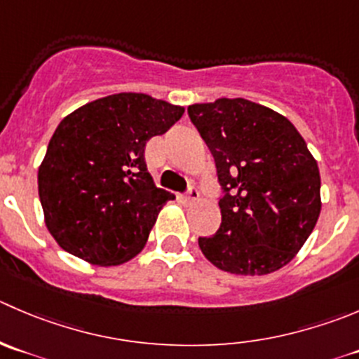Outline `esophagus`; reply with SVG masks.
I'll return each instance as SVG.
<instances>
[{"instance_id":"esophagus-1","label":"esophagus","mask_w":359,"mask_h":359,"mask_svg":"<svg viewBox=\"0 0 359 359\" xmlns=\"http://www.w3.org/2000/svg\"><path fill=\"white\" fill-rule=\"evenodd\" d=\"M198 198H200V191H198L194 186H189V189L186 191V194H182L184 203H194Z\"/></svg>"}]
</instances>
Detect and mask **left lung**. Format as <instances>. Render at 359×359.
<instances>
[{
  "mask_svg": "<svg viewBox=\"0 0 359 359\" xmlns=\"http://www.w3.org/2000/svg\"><path fill=\"white\" fill-rule=\"evenodd\" d=\"M214 156L221 226L198 245L236 276H266L290 263L321 212V177L297 128L276 110L243 98L187 109Z\"/></svg>",
  "mask_w": 359,
  "mask_h": 359,
  "instance_id": "8db88e82",
  "label": "left lung"
}]
</instances>
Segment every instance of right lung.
I'll return each mask as SVG.
<instances>
[{"mask_svg": "<svg viewBox=\"0 0 359 359\" xmlns=\"http://www.w3.org/2000/svg\"><path fill=\"white\" fill-rule=\"evenodd\" d=\"M182 114L149 95L119 93L59 123L38 168V194L61 249L102 266L126 263L144 249L159 210L173 200L152 182L145 144Z\"/></svg>", "mask_w": 359, "mask_h": 359, "instance_id": "right-lung-1", "label": "right lung"}]
</instances>
